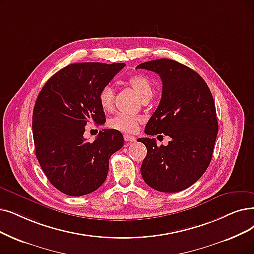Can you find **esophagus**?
I'll return each instance as SVG.
<instances>
[{
	"mask_svg": "<svg viewBox=\"0 0 254 254\" xmlns=\"http://www.w3.org/2000/svg\"><path fill=\"white\" fill-rule=\"evenodd\" d=\"M124 139L125 141H127V143H132V141H135L136 138L132 135H129V134H125L124 135Z\"/></svg>",
	"mask_w": 254,
	"mask_h": 254,
	"instance_id": "34e87169",
	"label": "esophagus"
}]
</instances>
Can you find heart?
Returning a JSON list of instances; mask_svg holds the SVG:
<instances>
[{
	"label": "heart",
	"mask_w": 254,
	"mask_h": 254,
	"mask_svg": "<svg viewBox=\"0 0 254 254\" xmlns=\"http://www.w3.org/2000/svg\"><path fill=\"white\" fill-rule=\"evenodd\" d=\"M128 83L132 87L138 96L145 100L150 99L154 93V85L152 81L145 75H134L128 79ZM114 88L110 84H106L100 88L98 93V102L103 110L109 111L114 107ZM141 122V118L136 115H128L123 113H118L111 117L107 125L122 132L130 133L133 132L138 127Z\"/></svg>",
	"instance_id": "obj_1"
}]
</instances>
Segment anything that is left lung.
<instances>
[{
	"label": "left lung",
	"mask_w": 254,
	"mask_h": 254,
	"mask_svg": "<svg viewBox=\"0 0 254 254\" xmlns=\"http://www.w3.org/2000/svg\"><path fill=\"white\" fill-rule=\"evenodd\" d=\"M136 68L155 72L162 81L160 102L145 133L171 137L167 146H157L155 138L137 139L147 148L141 177L159 191L184 190L209 166L218 134L214 98L198 73L175 60H151Z\"/></svg>",
	"instance_id": "8db88e82"
}]
</instances>
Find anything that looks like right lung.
Returning <instances> with one entry per match:
<instances>
[{"instance_id": "obj_1", "label": "right lung", "mask_w": 254, "mask_h": 254, "mask_svg": "<svg viewBox=\"0 0 254 254\" xmlns=\"http://www.w3.org/2000/svg\"><path fill=\"white\" fill-rule=\"evenodd\" d=\"M125 64H72L51 77L36 99L32 117L35 154L49 181L67 196L93 192L104 184L110 156L124 145L119 130L103 129L90 143L87 123L103 125L100 88Z\"/></svg>"}]
</instances>
